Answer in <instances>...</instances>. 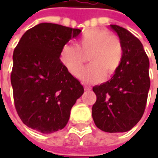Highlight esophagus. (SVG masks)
Here are the masks:
<instances>
[{
    "label": "esophagus",
    "mask_w": 158,
    "mask_h": 158,
    "mask_svg": "<svg viewBox=\"0 0 158 158\" xmlns=\"http://www.w3.org/2000/svg\"><path fill=\"white\" fill-rule=\"evenodd\" d=\"M90 87H89V86H84V89H85V90H89V89H90Z\"/></svg>",
    "instance_id": "obj_1"
}]
</instances>
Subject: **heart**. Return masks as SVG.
I'll return each instance as SVG.
<instances>
[{
    "instance_id": "b5f03b06",
    "label": "heart",
    "mask_w": 158,
    "mask_h": 158,
    "mask_svg": "<svg viewBox=\"0 0 158 158\" xmlns=\"http://www.w3.org/2000/svg\"><path fill=\"white\" fill-rule=\"evenodd\" d=\"M89 65L82 71L81 80L88 84L101 82L118 69L123 57V47L118 37L106 29L85 31L77 40L76 46L67 44L60 52L61 63L70 74L78 77L88 56Z\"/></svg>"
}]
</instances>
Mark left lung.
<instances>
[{"instance_id":"left-lung-1","label":"left lung","mask_w":158,"mask_h":158,"mask_svg":"<svg viewBox=\"0 0 158 158\" xmlns=\"http://www.w3.org/2000/svg\"><path fill=\"white\" fill-rule=\"evenodd\" d=\"M123 47L122 61L111 80L96 85L92 106L95 125L107 133L132 129L143 117L150 80L149 60L141 41L127 29L111 24Z\"/></svg>"}]
</instances>
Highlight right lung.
<instances>
[{
    "label": "right lung",
    "instance_id": "right-lung-1",
    "mask_svg": "<svg viewBox=\"0 0 158 158\" xmlns=\"http://www.w3.org/2000/svg\"><path fill=\"white\" fill-rule=\"evenodd\" d=\"M81 30L42 23L28 30L13 53L11 85L19 117L27 127L51 134L67 125L83 94L80 82L61 63L60 52Z\"/></svg>",
    "mask_w": 158,
    "mask_h": 158
}]
</instances>
